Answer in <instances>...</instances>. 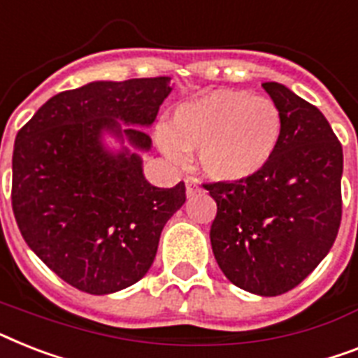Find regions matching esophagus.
<instances>
[{
	"label": "esophagus",
	"mask_w": 358,
	"mask_h": 358,
	"mask_svg": "<svg viewBox=\"0 0 358 358\" xmlns=\"http://www.w3.org/2000/svg\"><path fill=\"white\" fill-rule=\"evenodd\" d=\"M185 194H187L189 199L193 196V194H196V191H199V187H196V182H194L193 178H185Z\"/></svg>",
	"instance_id": "1"
}]
</instances>
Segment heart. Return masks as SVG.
I'll list each match as a JSON object with an SVG mask.
<instances>
[{
	"mask_svg": "<svg viewBox=\"0 0 358 358\" xmlns=\"http://www.w3.org/2000/svg\"><path fill=\"white\" fill-rule=\"evenodd\" d=\"M283 136V115L268 97L246 90H213L178 104L169 129L156 130L162 152L184 162L196 150L200 173L213 182H245L272 162Z\"/></svg>",
	"mask_w": 358,
	"mask_h": 358,
	"instance_id": "b5f03b06",
	"label": "heart"
}]
</instances>
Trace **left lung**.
Wrapping results in <instances>:
<instances>
[{"mask_svg":"<svg viewBox=\"0 0 358 358\" xmlns=\"http://www.w3.org/2000/svg\"><path fill=\"white\" fill-rule=\"evenodd\" d=\"M283 115L278 152L254 178L208 184L217 202L209 239L239 289L280 296L320 264L342 217V145L320 110L280 83H264Z\"/></svg>","mask_w":358,"mask_h":358,"instance_id":"obj_1","label":"left lung"}]
</instances>
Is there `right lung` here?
<instances>
[{
  "label": "right lung",
  "mask_w": 358,
  "mask_h": 358,
  "mask_svg": "<svg viewBox=\"0 0 358 358\" xmlns=\"http://www.w3.org/2000/svg\"><path fill=\"white\" fill-rule=\"evenodd\" d=\"M171 77L94 80L42 104L18 132L13 209L23 239L58 278L103 296L139 281L185 185L149 184L141 154Z\"/></svg>",
  "instance_id": "obj_1"
}]
</instances>
